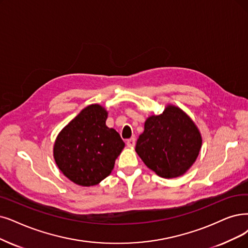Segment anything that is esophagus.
Segmentation results:
<instances>
[{"label":"esophagus","mask_w":248,"mask_h":248,"mask_svg":"<svg viewBox=\"0 0 248 248\" xmlns=\"http://www.w3.org/2000/svg\"><path fill=\"white\" fill-rule=\"evenodd\" d=\"M135 138H129V140H127L126 144L128 147H133L135 145Z\"/></svg>","instance_id":"1"}]
</instances>
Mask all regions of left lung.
Returning <instances> with one entry per match:
<instances>
[{"label":"left lung","instance_id":"left-lung-1","mask_svg":"<svg viewBox=\"0 0 248 248\" xmlns=\"http://www.w3.org/2000/svg\"><path fill=\"white\" fill-rule=\"evenodd\" d=\"M202 144L201 131L192 119L179 107L168 104L162 114L146 119L135 152L148 169L172 179L190 169Z\"/></svg>","mask_w":248,"mask_h":248}]
</instances>
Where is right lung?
Returning a JSON list of instances; mask_svg holds the SVG:
<instances>
[{
    "label": "right lung",
    "instance_id": "obj_1",
    "mask_svg": "<svg viewBox=\"0 0 248 248\" xmlns=\"http://www.w3.org/2000/svg\"><path fill=\"white\" fill-rule=\"evenodd\" d=\"M108 111L91 105L59 132L54 158L60 171L73 183L88 187L111 174L125 143L119 133L106 125Z\"/></svg>",
    "mask_w": 248,
    "mask_h": 248
}]
</instances>
